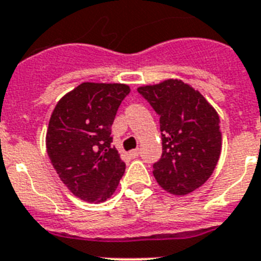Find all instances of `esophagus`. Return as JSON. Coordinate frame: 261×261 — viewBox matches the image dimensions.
Instances as JSON below:
<instances>
[{"mask_svg": "<svg viewBox=\"0 0 261 261\" xmlns=\"http://www.w3.org/2000/svg\"><path fill=\"white\" fill-rule=\"evenodd\" d=\"M140 153V149L139 148H135V149H131L130 152H128V155H130V158H138Z\"/></svg>", "mask_w": 261, "mask_h": 261, "instance_id": "esophagus-1", "label": "esophagus"}]
</instances>
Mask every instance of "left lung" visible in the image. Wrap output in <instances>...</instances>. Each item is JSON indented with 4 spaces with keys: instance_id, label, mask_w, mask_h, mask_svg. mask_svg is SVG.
Returning a JSON list of instances; mask_svg holds the SVG:
<instances>
[{
    "instance_id": "left-lung-1",
    "label": "left lung",
    "mask_w": 261,
    "mask_h": 261,
    "mask_svg": "<svg viewBox=\"0 0 261 261\" xmlns=\"http://www.w3.org/2000/svg\"><path fill=\"white\" fill-rule=\"evenodd\" d=\"M138 92L160 115L163 155L153 164V177L173 196L192 193L209 180L221 156L218 113L178 79L143 85Z\"/></svg>"
}]
</instances>
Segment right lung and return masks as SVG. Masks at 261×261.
<instances>
[{
	"label": "right lung",
	"instance_id": "1",
	"mask_svg": "<svg viewBox=\"0 0 261 261\" xmlns=\"http://www.w3.org/2000/svg\"><path fill=\"white\" fill-rule=\"evenodd\" d=\"M126 84L83 83L59 99L46 134L51 164L73 196L99 203L113 196L126 169L112 147V124Z\"/></svg>",
	"mask_w": 261,
	"mask_h": 261
}]
</instances>
